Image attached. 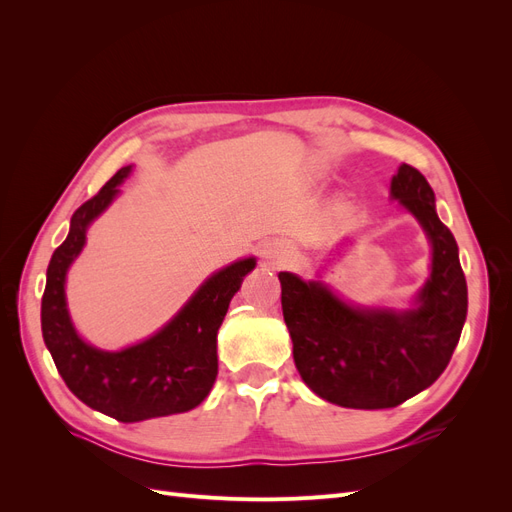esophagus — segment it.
<instances>
[{
  "label": "esophagus",
  "mask_w": 512,
  "mask_h": 512,
  "mask_svg": "<svg viewBox=\"0 0 512 512\" xmlns=\"http://www.w3.org/2000/svg\"><path fill=\"white\" fill-rule=\"evenodd\" d=\"M260 262L267 269H284L290 262V252L277 241H267L260 245Z\"/></svg>",
  "instance_id": "34e87169"
}]
</instances>
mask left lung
<instances>
[{"instance_id": "1", "label": "left lung", "mask_w": 512, "mask_h": 512, "mask_svg": "<svg viewBox=\"0 0 512 512\" xmlns=\"http://www.w3.org/2000/svg\"><path fill=\"white\" fill-rule=\"evenodd\" d=\"M391 198L412 213L431 243V273L408 309L361 307L320 280L282 271V312L303 382L342 408L404 404L440 378L468 314L459 247L436 213V194L410 164L391 179Z\"/></svg>"}]
</instances>
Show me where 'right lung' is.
<instances>
[{"mask_svg": "<svg viewBox=\"0 0 512 512\" xmlns=\"http://www.w3.org/2000/svg\"><path fill=\"white\" fill-rule=\"evenodd\" d=\"M132 173L123 166L104 188L74 211L70 232L51 256L42 294V337L59 376L83 404L121 423L196 408L218 376V331L230 299L256 258H241L198 286L160 331L117 352L87 344L76 333L66 301V275L87 241V228L111 207Z\"/></svg>", "mask_w": 512, "mask_h": 512, "instance_id": "1", "label": "right lung"}]
</instances>
